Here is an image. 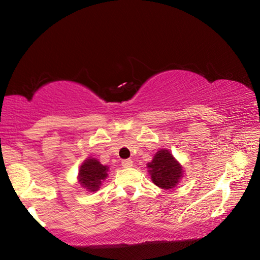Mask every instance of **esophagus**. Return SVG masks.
Masks as SVG:
<instances>
[{
	"label": "esophagus",
	"mask_w": 260,
	"mask_h": 260,
	"mask_svg": "<svg viewBox=\"0 0 260 260\" xmlns=\"http://www.w3.org/2000/svg\"><path fill=\"white\" fill-rule=\"evenodd\" d=\"M121 165H122V167H132L133 166V160L132 159H124L121 161Z\"/></svg>",
	"instance_id": "34e87169"
}]
</instances>
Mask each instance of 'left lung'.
I'll list each match as a JSON object with an SVG mask.
<instances>
[{
	"instance_id": "left-lung-1",
	"label": "left lung",
	"mask_w": 260,
	"mask_h": 260,
	"mask_svg": "<svg viewBox=\"0 0 260 260\" xmlns=\"http://www.w3.org/2000/svg\"><path fill=\"white\" fill-rule=\"evenodd\" d=\"M147 167L152 182L166 190L177 187L184 175L183 167L167 149L157 151L152 160L147 164Z\"/></svg>"
}]
</instances>
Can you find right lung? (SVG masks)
Returning <instances> with one entry per match:
<instances>
[{
	"instance_id": "1",
	"label": "right lung",
	"mask_w": 260,
	"mask_h": 260,
	"mask_svg": "<svg viewBox=\"0 0 260 260\" xmlns=\"http://www.w3.org/2000/svg\"><path fill=\"white\" fill-rule=\"evenodd\" d=\"M109 167L101 164L99 159L93 157H88L79 169L78 182L82 188L88 191H98L102 182L108 178Z\"/></svg>"
}]
</instances>
